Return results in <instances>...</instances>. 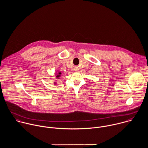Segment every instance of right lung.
Segmentation results:
<instances>
[{
  "mask_svg": "<svg viewBox=\"0 0 148 148\" xmlns=\"http://www.w3.org/2000/svg\"><path fill=\"white\" fill-rule=\"evenodd\" d=\"M60 75H61V72H59L58 73V75H56V78H59V77H60Z\"/></svg>",
  "mask_w": 148,
  "mask_h": 148,
  "instance_id": "obj_1",
  "label": "right lung"
}]
</instances>
